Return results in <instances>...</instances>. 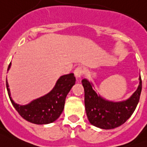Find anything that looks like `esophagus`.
Masks as SVG:
<instances>
[{"label":"esophagus","mask_w":147,"mask_h":147,"mask_svg":"<svg viewBox=\"0 0 147 147\" xmlns=\"http://www.w3.org/2000/svg\"><path fill=\"white\" fill-rule=\"evenodd\" d=\"M83 73H84V71H83V69L81 67H77L76 69H75L74 71V75L77 79H80L81 76H82L83 74Z\"/></svg>","instance_id":"obj_1"}]
</instances>
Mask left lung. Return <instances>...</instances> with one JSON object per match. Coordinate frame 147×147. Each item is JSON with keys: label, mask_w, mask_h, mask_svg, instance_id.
I'll list each match as a JSON object with an SVG mask.
<instances>
[{"label": "left lung", "mask_w": 147, "mask_h": 147, "mask_svg": "<svg viewBox=\"0 0 147 147\" xmlns=\"http://www.w3.org/2000/svg\"><path fill=\"white\" fill-rule=\"evenodd\" d=\"M139 86L130 98L123 101L113 102L100 96L86 79L82 80L85 92V107L91 124L102 129H113L122 125L130 118L140 100L142 90L141 77Z\"/></svg>", "instance_id": "1"}]
</instances>
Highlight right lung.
<instances>
[{"label":"right lung","instance_id":"right-lung-1","mask_svg":"<svg viewBox=\"0 0 147 147\" xmlns=\"http://www.w3.org/2000/svg\"><path fill=\"white\" fill-rule=\"evenodd\" d=\"M10 66L11 62L7 71H9ZM75 82L76 78L74 74L63 75L58 80L50 92L32 100L26 105L16 104L11 98L7 80H6V85L11 103L19 115L28 122L37 125H44L55 122L60 116L65 107L67 94L75 84Z\"/></svg>","mask_w":147,"mask_h":147}]
</instances>
